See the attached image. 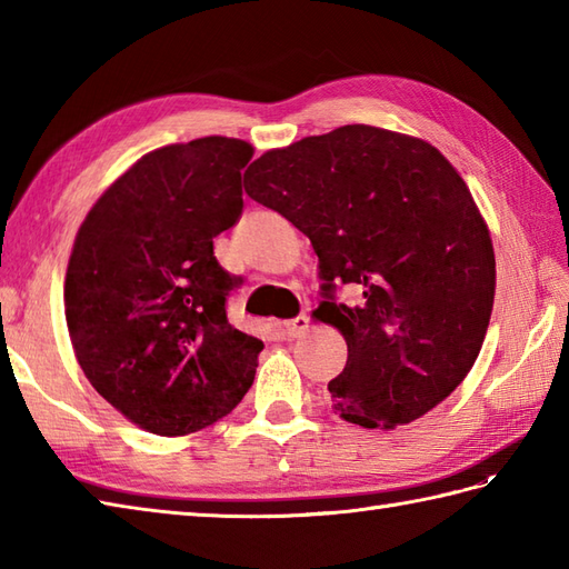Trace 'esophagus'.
Masks as SVG:
<instances>
[{"label": "esophagus", "instance_id": "esophagus-1", "mask_svg": "<svg viewBox=\"0 0 569 569\" xmlns=\"http://www.w3.org/2000/svg\"><path fill=\"white\" fill-rule=\"evenodd\" d=\"M308 325H310V318H308V316H298V318H293V320H286V322H283V332H286L288 337H300V335H303V332L308 330Z\"/></svg>", "mask_w": 569, "mask_h": 569}]
</instances>
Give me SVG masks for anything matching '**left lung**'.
Here are the masks:
<instances>
[{
  "label": "left lung",
  "mask_w": 569,
  "mask_h": 569,
  "mask_svg": "<svg viewBox=\"0 0 569 569\" xmlns=\"http://www.w3.org/2000/svg\"><path fill=\"white\" fill-rule=\"evenodd\" d=\"M244 190L318 253L312 316L347 342V365L328 383L335 413L393 430L465 381L489 328L497 261L485 217L438 149L347 124L266 151ZM337 284L355 287L360 303L337 305Z\"/></svg>",
  "instance_id": "obj_1"
}]
</instances>
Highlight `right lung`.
I'll return each instance as SVG.
<instances>
[{
	"label": "right lung",
	"mask_w": 569,
	"mask_h": 569,
	"mask_svg": "<svg viewBox=\"0 0 569 569\" xmlns=\"http://www.w3.org/2000/svg\"><path fill=\"white\" fill-rule=\"evenodd\" d=\"M251 143L204 137L156 149L119 176L78 229L66 322L84 377L153 435L212 426L244 398L263 342L227 320L241 283L214 259L232 227Z\"/></svg>",
	"instance_id": "add662e5"
}]
</instances>
